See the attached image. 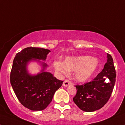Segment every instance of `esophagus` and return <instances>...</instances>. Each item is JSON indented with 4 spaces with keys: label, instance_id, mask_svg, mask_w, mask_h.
<instances>
[{
    "label": "esophagus",
    "instance_id": "esophagus-1",
    "mask_svg": "<svg viewBox=\"0 0 125 125\" xmlns=\"http://www.w3.org/2000/svg\"><path fill=\"white\" fill-rule=\"evenodd\" d=\"M72 84V83L70 81L68 80V79H66V80H65L64 81L63 83V86L64 87H67L68 86H69V85Z\"/></svg>",
    "mask_w": 125,
    "mask_h": 125
}]
</instances>
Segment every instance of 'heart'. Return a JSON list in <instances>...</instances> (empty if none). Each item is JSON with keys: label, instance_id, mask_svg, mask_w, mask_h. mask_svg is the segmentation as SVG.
Wrapping results in <instances>:
<instances>
[{"label": "heart", "instance_id": "1", "mask_svg": "<svg viewBox=\"0 0 125 125\" xmlns=\"http://www.w3.org/2000/svg\"><path fill=\"white\" fill-rule=\"evenodd\" d=\"M55 69L62 74L66 75L69 71H74V77L78 82H86L93 77L100 67V61L90 56L66 57L64 62H54Z\"/></svg>", "mask_w": 125, "mask_h": 125}]
</instances>
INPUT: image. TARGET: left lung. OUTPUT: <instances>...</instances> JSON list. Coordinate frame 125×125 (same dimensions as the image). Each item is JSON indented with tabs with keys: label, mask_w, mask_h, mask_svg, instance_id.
Instances as JSON below:
<instances>
[{
	"label": "left lung",
	"mask_w": 125,
	"mask_h": 125,
	"mask_svg": "<svg viewBox=\"0 0 125 125\" xmlns=\"http://www.w3.org/2000/svg\"><path fill=\"white\" fill-rule=\"evenodd\" d=\"M116 81V71L111 55L107 54L104 68L92 81L76 85L73 101L78 108L86 112L96 111L110 99Z\"/></svg>",
	"instance_id": "obj_1"
}]
</instances>
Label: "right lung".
<instances>
[{
  "label": "right lung",
  "instance_id": "add662e5",
  "mask_svg": "<svg viewBox=\"0 0 125 125\" xmlns=\"http://www.w3.org/2000/svg\"><path fill=\"white\" fill-rule=\"evenodd\" d=\"M50 52L41 47H29L17 53L13 61L11 85L20 103L32 111L46 109L63 83L46 71L47 65L40 61H46ZM32 61L37 62L42 67L37 75H31L27 70L28 63Z\"/></svg>",
  "mask_w": 125,
  "mask_h": 125
}]
</instances>
